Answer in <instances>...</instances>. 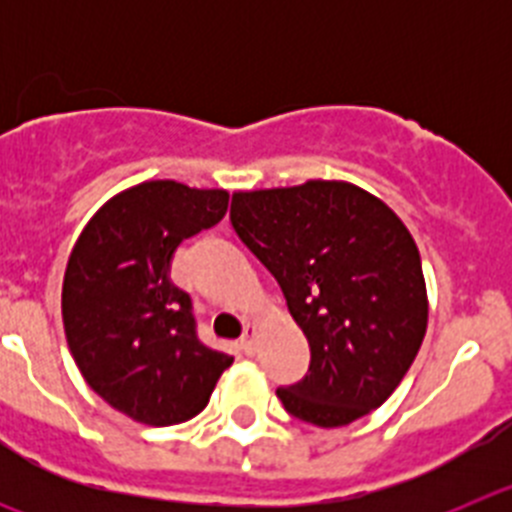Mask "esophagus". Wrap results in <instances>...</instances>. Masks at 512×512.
Wrapping results in <instances>:
<instances>
[{"mask_svg": "<svg viewBox=\"0 0 512 512\" xmlns=\"http://www.w3.org/2000/svg\"><path fill=\"white\" fill-rule=\"evenodd\" d=\"M256 336H259V328H256V325H246V330H243L241 336V346L246 354H253V351H256Z\"/></svg>", "mask_w": 512, "mask_h": 512, "instance_id": "34e87169", "label": "esophagus"}]
</instances>
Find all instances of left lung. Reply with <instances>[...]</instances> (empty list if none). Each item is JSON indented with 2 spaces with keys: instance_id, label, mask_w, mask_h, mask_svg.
<instances>
[{
  "instance_id": "1",
  "label": "left lung",
  "mask_w": 512,
  "mask_h": 512,
  "mask_svg": "<svg viewBox=\"0 0 512 512\" xmlns=\"http://www.w3.org/2000/svg\"><path fill=\"white\" fill-rule=\"evenodd\" d=\"M230 223L274 274L310 343V369L279 387L284 410L320 428L372 413L418 356L428 325L413 235L346 182L235 192Z\"/></svg>"
}]
</instances>
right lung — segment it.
<instances>
[{"instance_id": "add662e5", "label": "right lung", "mask_w": 512, "mask_h": 512, "mask_svg": "<svg viewBox=\"0 0 512 512\" xmlns=\"http://www.w3.org/2000/svg\"><path fill=\"white\" fill-rule=\"evenodd\" d=\"M225 212V189L143 182L112 197L71 251L61 295L71 356L89 387L138 423L194 418L233 364L197 338L192 300L169 277L179 243Z\"/></svg>"}]
</instances>
